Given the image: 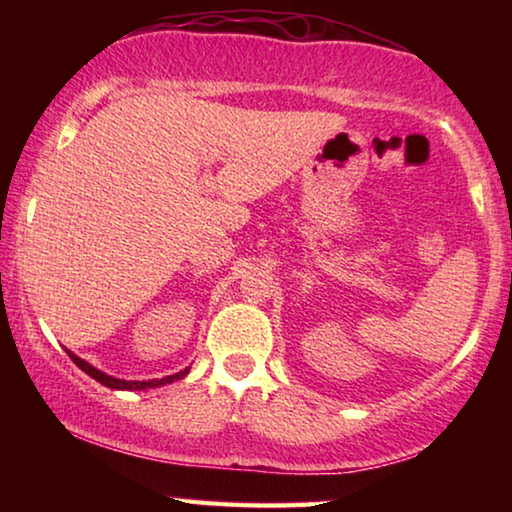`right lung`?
Segmentation results:
<instances>
[{
  "label": "right lung",
  "mask_w": 512,
  "mask_h": 512,
  "mask_svg": "<svg viewBox=\"0 0 512 512\" xmlns=\"http://www.w3.org/2000/svg\"><path fill=\"white\" fill-rule=\"evenodd\" d=\"M69 354V359H72L76 366H79L83 373H88L90 377H93V380H97L100 384H104V387H111V389H149V387H160V384H167V382H174V380H181V377H184L186 373H188V368L186 370H181V373H177V375H167V377H163V380H149V382H125V380H116V377H111V375H104L102 370H97V368H93L90 366V363H86L83 359H79V356H74L72 352H67Z\"/></svg>",
  "instance_id": "obj_1"
}]
</instances>
